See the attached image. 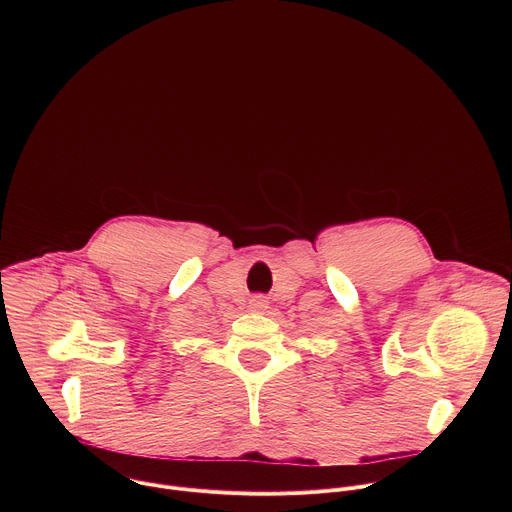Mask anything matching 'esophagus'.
I'll use <instances>...</instances> for the list:
<instances>
[{"instance_id":"esophagus-1","label":"esophagus","mask_w":512,"mask_h":512,"mask_svg":"<svg viewBox=\"0 0 512 512\" xmlns=\"http://www.w3.org/2000/svg\"><path fill=\"white\" fill-rule=\"evenodd\" d=\"M251 306H253L255 310H263V308H267V300H265L263 296H257V298L251 300Z\"/></svg>"}]
</instances>
